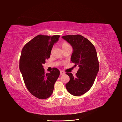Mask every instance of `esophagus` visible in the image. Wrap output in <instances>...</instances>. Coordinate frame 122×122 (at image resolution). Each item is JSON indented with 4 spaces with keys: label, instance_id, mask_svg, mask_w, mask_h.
<instances>
[{
    "label": "esophagus",
    "instance_id": "34e87169",
    "mask_svg": "<svg viewBox=\"0 0 122 122\" xmlns=\"http://www.w3.org/2000/svg\"><path fill=\"white\" fill-rule=\"evenodd\" d=\"M60 75H63V74H65V73H64V72H63V71H61L60 72Z\"/></svg>",
    "mask_w": 122,
    "mask_h": 122
}]
</instances>
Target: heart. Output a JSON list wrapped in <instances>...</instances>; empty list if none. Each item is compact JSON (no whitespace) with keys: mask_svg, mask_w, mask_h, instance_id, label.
<instances>
[{"mask_svg":"<svg viewBox=\"0 0 122 122\" xmlns=\"http://www.w3.org/2000/svg\"><path fill=\"white\" fill-rule=\"evenodd\" d=\"M60 45L62 47V49L63 51L68 48H70V47H71L70 45L69 44L67 43V42H66V41H63V42H61V44H60Z\"/></svg>","mask_w":122,"mask_h":122,"instance_id":"obj_1","label":"heart"}]
</instances>
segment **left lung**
I'll list each match as a JSON object with an SVG mask.
<instances>
[{"mask_svg":"<svg viewBox=\"0 0 122 122\" xmlns=\"http://www.w3.org/2000/svg\"><path fill=\"white\" fill-rule=\"evenodd\" d=\"M62 38L72 46L71 60L79 67L75 77L71 73H66L70 77L66 88L73 96H81L92 87L99 71L97 52L91 42L81 35H65Z\"/></svg>","mask_w":122,"mask_h":122,"instance_id":"8db88e82","label":"left lung"}]
</instances>
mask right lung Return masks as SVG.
<instances>
[{"mask_svg":"<svg viewBox=\"0 0 122 122\" xmlns=\"http://www.w3.org/2000/svg\"><path fill=\"white\" fill-rule=\"evenodd\" d=\"M59 37V35H38L26 43L21 51L19 69L25 85L32 95L40 99L51 96L60 75L56 68L45 73L42 66L50 58L53 46Z\"/></svg>","mask_w":122,"mask_h":122,"instance_id":"add662e5","label":"right lung"}]
</instances>
